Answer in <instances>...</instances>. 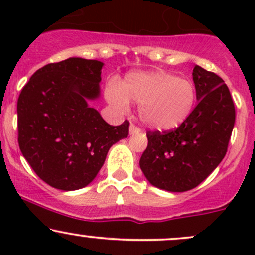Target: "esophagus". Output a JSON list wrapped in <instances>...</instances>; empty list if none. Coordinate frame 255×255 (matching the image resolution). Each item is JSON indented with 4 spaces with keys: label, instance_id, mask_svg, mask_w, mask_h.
<instances>
[{
    "label": "esophagus",
    "instance_id": "obj_1",
    "mask_svg": "<svg viewBox=\"0 0 255 255\" xmlns=\"http://www.w3.org/2000/svg\"><path fill=\"white\" fill-rule=\"evenodd\" d=\"M139 133H141V129H140L139 127H136L135 125L131 124L129 126V134H131V135H134V134H139Z\"/></svg>",
    "mask_w": 255,
    "mask_h": 255
}]
</instances>
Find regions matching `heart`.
<instances>
[{
    "mask_svg": "<svg viewBox=\"0 0 255 255\" xmlns=\"http://www.w3.org/2000/svg\"><path fill=\"white\" fill-rule=\"evenodd\" d=\"M105 99L116 109L139 104V116L152 129L165 131L184 124L197 103V89L189 79L165 71L131 72L122 83L111 79L104 90Z\"/></svg>",
    "mask_w": 255,
    "mask_h": 255,
    "instance_id": "heart-1",
    "label": "heart"
}]
</instances>
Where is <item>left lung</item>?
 Here are the masks:
<instances>
[{
	"instance_id": "1",
	"label": "left lung",
	"mask_w": 255,
	"mask_h": 255,
	"mask_svg": "<svg viewBox=\"0 0 255 255\" xmlns=\"http://www.w3.org/2000/svg\"><path fill=\"white\" fill-rule=\"evenodd\" d=\"M198 105L184 124L171 131H147L140 169L152 186L186 192L222 162L235 124V107L224 80L200 66L193 69Z\"/></svg>"
}]
</instances>
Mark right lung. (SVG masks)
Instances as JSON below:
<instances>
[{
	"mask_svg": "<svg viewBox=\"0 0 255 255\" xmlns=\"http://www.w3.org/2000/svg\"><path fill=\"white\" fill-rule=\"evenodd\" d=\"M97 60L69 57L38 69L17 99L22 156L44 182L61 191L90 184L108 151L128 136L129 122L110 126L91 101L101 96Z\"/></svg>",
	"mask_w": 255,
	"mask_h": 255,
	"instance_id": "1",
	"label": "right lung"
}]
</instances>
